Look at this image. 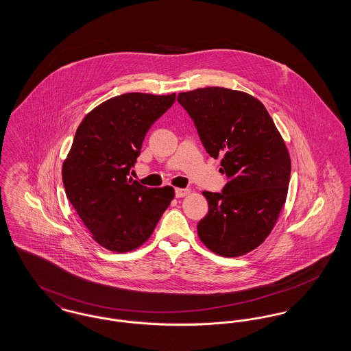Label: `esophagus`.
<instances>
[{
	"mask_svg": "<svg viewBox=\"0 0 351 351\" xmlns=\"http://www.w3.org/2000/svg\"><path fill=\"white\" fill-rule=\"evenodd\" d=\"M175 193H176V197H185V196H188L191 193V189H188V188H176Z\"/></svg>",
	"mask_w": 351,
	"mask_h": 351,
	"instance_id": "esophagus-1",
	"label": "esophagus"
}]
</instances>
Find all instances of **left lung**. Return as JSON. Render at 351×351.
<instances>
[{
    "label": "left lung",
    "instance_id": "obj_1",
    "mask_svg": "<svg viewBox=\"0 0 351 351\" xmlns=\"http://www.w3.org/2000/svg\"><path fill=\"white\" fill-rule=\"evenodd\" d=\"M178 101L229 179L222 193L202 192L209 212L197 225L201 242L221 256L245 255L266 241L287 200L291 158L283 136L246 92L206 86L182 92Z\"/></svg>",
    "mask_w": 351,
    "mask_h": 351
}]
</instances>
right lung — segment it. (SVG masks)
<instances>
[{"label": "right lung", "mask_w": 351, "mask_h": 351, "mask_svg": "<svg viewBox=\"0 0 351 351\" xmlns=\"http://www.w3.org/2000/svg\"><path fill=\"white\" fill-rule=\"evenodd\" d=\"M175 100V93H125L101 102L76 130L62 167L66 195L106 250L142 246L175 197L169 185L147 188L129 178L151 125Z\"/></svg>", "instance_id": "add662e5"}]
</instances>
